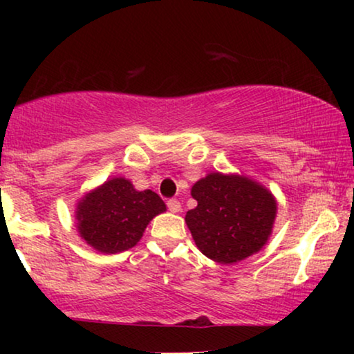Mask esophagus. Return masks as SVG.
Listing matches in <instances>:
<instances>
[{
  "label": "esophagus",
  "instance_id": "34e87169",
  "mask_svg": "<svg viewBox=\"0 0 354 354\" xmlns=\"http://www.w3.org/2000/svg\"><path fill=\"white\" fill-rule=\"evenodd\" d=\"M167 209L171 212H178L182 209L180 201L176 200V198H171V200H167Z\"/></svg>",
  "mask_w": 354,
  "mask_h": 354
}]
</instances>
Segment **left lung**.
Wrapping results in <instances>:
<instances>
[{"label": "left lung", "instance_id": "8db88e82", "mask_svg": "<svg viewBox=\"0 0 354 354\" xmlns=\"http://www.w3.org/2000/svg\"><path fill=\"white\" fill-rule=\"evenodd\" d=\"M198 201L185 221L193 240L207 258L234 264L268 241L277 203L269 190L246 177L214 172L192 188Z\"/></svg>", "mask_w": 354, "mask_h": 354}]
</instances>
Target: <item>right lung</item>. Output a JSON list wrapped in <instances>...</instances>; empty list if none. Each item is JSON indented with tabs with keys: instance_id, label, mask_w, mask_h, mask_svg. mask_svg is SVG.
<instances>
[{
	"instance_id": "add662e5",
	"label": "right lung",
	"mask_w": 354,
	"mask_h": 354,
	"mask_svg": "<svg viewBox=\"0 0 354 354\" xmlns=\"http://www.w3.org/2000/svg\"><path fill=\"white\" fill-rule=\"evenodd\" d=\"M166 211L159 195L137 192L122 177L111 178L79 203L80 236L101 253H120L142 239L148 222Z\"/></svg>"
}]
</instances>
